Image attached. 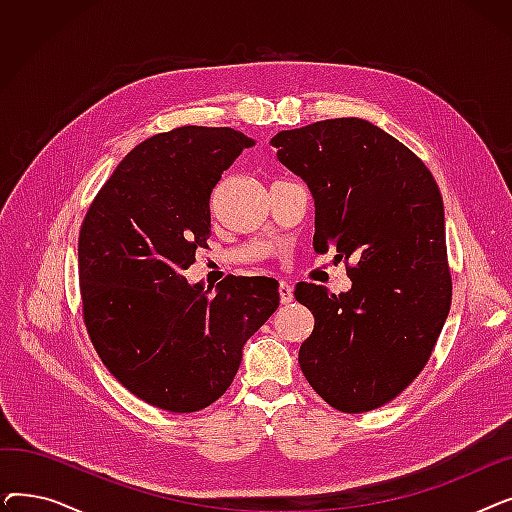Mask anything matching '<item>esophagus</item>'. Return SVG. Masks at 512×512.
I'll return each mask as SVG.
<instances>
[{
  "instance_id": "1",
  "label": "esophagus",
  "mask_w": 512,
  "mask_h": 512,
  "mask_svg": "<svg viewBox=\"0 0 512 512\" xmlns=\"http://www.w3.org/2000/svg\"><path fill=\"white\" fill-rule=\"evenodd\" d=\"M278 292H280V301H282V305L292 303V299H294V290H292V286H290L286 280H282V282H280Z\"/></svg>"
}]
</instances>
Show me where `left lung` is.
<instances>
[{
    "label": "left lung",
    "instance_id": "obj_1",
    "mask_svg": "<svg viewBox=\"0 0 512 512\" xmlns=\"http://www.w3.org/2000/svg\"><path fill=\"white\" fill-rule=\"evenodd\" d=\"M270 143L315 199L313 249L355 261L348 292L294 290L315 317L301 369L334 409L373 411L417 378L450 311L440 188L411 149L361 118L282 130Z\"/></svg>",
    "mask_w": 512,
    "mask_h": 512
}]
</instances>
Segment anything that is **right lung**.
Segmentation results:
<instances>
[{"label": "right lung", "mask_w": 512, "mask_h": 512, "mask_svg": "<svg viewBox=\"0 0 512 512\" xmlns=\"http://www.w3.org/2000/svg\"><path fill=\"white\" fill-rule=\"evenodd\" d=\"M234 128L182 126L134 147L91 203L78 236V280L91 342L134 396L195 413L232 384L242 346L280 305L274 278L182 276L211 234L209 197L242 149Z\"/></svg>", "instance_id": "1"}]
</instances>
